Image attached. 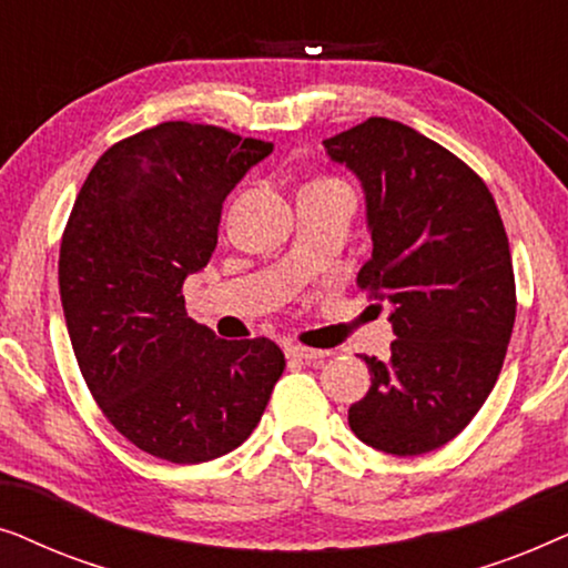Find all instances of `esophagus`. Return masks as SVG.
<instances>
[{"instance_id":"34e87169","label":"esophagus","mask_w":568,"mask_h":568,"mask_svg":"<svg viewBox=\"0 0 568 568\" xmlns=\"http://www.w3.org/2000/svg\"><path fill=\"white\" fill-rule=\"evenodd\" d=\"M286 356H292V359H302V362H317V359H323V356H328V352L292 344V346H286Z\"/></svg>"}]
</instances>
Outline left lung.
<instances>
[{"label": "left lung", "mask_w": 568, "mask_h": 568, "mask_svg": "<svg viewBox=\"0 0 568 568\" xmlns=\"http://www.w3.org/2000/svg\"><path fill=\"white\" fill-rule=\"evenodd\" d=\"M359 178L372 255L356 284L393 307L390 359L348 408L364 445L424 455L455 439L494 390L515 328L509 240L486 183L406 123L367 119L325 139Z\"/></svg>", "instance_id": "8db88e82"}]
</instances>
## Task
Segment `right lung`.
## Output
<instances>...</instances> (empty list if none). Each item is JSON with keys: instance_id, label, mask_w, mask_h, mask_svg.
Returning a JSON list of instances; mask_svg holds the SVG:
<instances>
[{"instance_id": "add662e5", "label": "right lung", "mask_w": 568, "mask_h": 568, "mask_svg": "<svg viewBox=\"0 0 568 568\" xmlns=\"http://www.w3.org/2000/svg\"><path fill=\"white\" fill-rule=\"evenodd\" d=\"M274 144L165 121L90 170L59 251L67 331L103 416L144 453L193 465L243 445L286 367L268 338L224 341L185 313L222 204Z\"/></svg>"}]
</instances>
